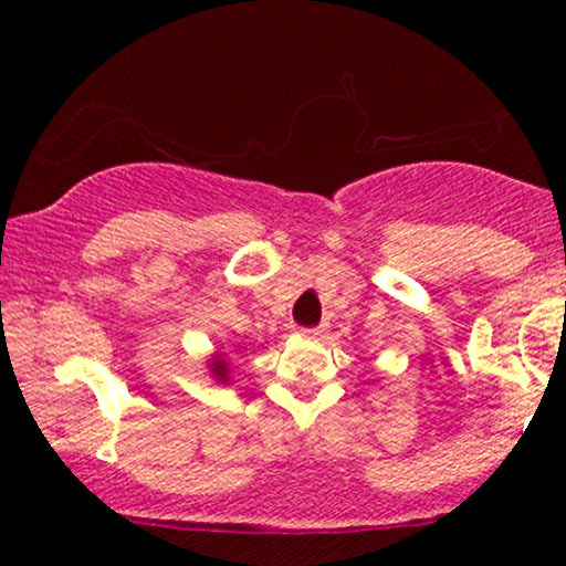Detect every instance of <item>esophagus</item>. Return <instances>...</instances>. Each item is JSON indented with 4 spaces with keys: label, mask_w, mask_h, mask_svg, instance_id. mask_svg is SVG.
I'll return each mask as SVG.
<instances>
[{
    "label": "esophagus",
    "mask_w": 566,
    "mask_h": 566,
    "mask_svg": "<svg viewBox=\"0 0 566 566\" xmlns=\"http://www.w3.org/2000/svg\"><path fill=\"white\" fill-rule=\"evenodd\" d=\"M303 333H305V335H311V337H319V335L324 333V324H319V327H305Z\"/></svg>",
    "instance_id": "esophagus-1"
}]
</instances>
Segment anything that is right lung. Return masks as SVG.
Listing matches in <instances>:
<instances>
[{
	"instance_id": "1",
	"label": "right lung",
	"mask_w": 566,
	"mask_h": 566,
	"mask_svg": "<svg viewBox=\"0 0 566 566\" xmlns=\"http://www.w3.org/2000/svg\"><path fill=\"white\" fill-rule=\"evenodd\" d=\"M212 373L218 375V380H226V375H229V365H226V361H220V359H216L212 361Z\"/></svg>"
}]
</instances>
